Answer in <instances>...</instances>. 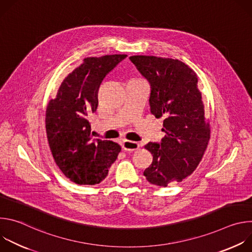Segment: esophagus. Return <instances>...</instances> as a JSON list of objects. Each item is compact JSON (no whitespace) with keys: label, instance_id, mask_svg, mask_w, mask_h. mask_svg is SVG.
Listing matches in <instances>:
<instances>
[{"label":"esophagus","instance_id":"1","mask_svg":"<svg viewBox=\"0 0 252 252\" xmlns=\"http://www.w3.org/2000/svg\"><path fill=\"white\" fill-rule=\"evenodd\" d=\"M122 147L125 151H127V152H134L136 150H138L139 148V145L137 142L135 141H131V140H127V139H125L122 143Z\"/></svg>","mask_w":252,"mask_h":252}]
</instances>
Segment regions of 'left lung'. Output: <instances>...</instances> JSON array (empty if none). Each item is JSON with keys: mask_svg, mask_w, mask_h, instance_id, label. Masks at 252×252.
<instances>
[{"mask_svg": "<svg viewBox=\"0 0 252 252\" xmlns=\"http://www.w3.org/2000/svg\"><path fill=\"white\" fill-rule=\"evenodd\" d=\"M129 60L151 85V113L164 119L165 135L160 143L145 146L153 162L143 175L158 187L181 183L195 170L210 138L196 74L178 60L154 56H131Z\"/></svg>", "mask_w": 252, "mask_h": 252, "instance_id": "8db88e82", "label": "left lung"}]
</instances>
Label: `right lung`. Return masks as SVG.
<instances>
[{
  "label": "right lung",
  "mask_w": 252,
  "mask_h": 252,
  "mask_svg": "<svg viewBox=\"0 0 252 252\" xmlns=\"http://www.w3.org/2000/svg\"><path fill=\"white\" fill-rule=\"evenodd\" d=\"M126 55L86 58L63 81L46 111V130L53 158L62 172L78 185L105 178L122 148L112 140L93 139L89 116L97 107L104 77Z\"/></svg>",
  "instance_id": "1"
}]
</instances>
